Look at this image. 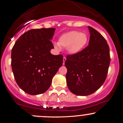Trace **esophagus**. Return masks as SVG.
<instances>
[{"label": "esophagus", "instance_id": "1", "mask_svg": "<svg viewBox=\"0 0 123 123\" xmlns=\"http://www.w3.org/2000/svg\"><path fill=\"white\" fill-rule=\"evenodd\" d=\"M66 60V57H64L63 58V65H64V64H65V62Z\"/></svg>", "mask_w": 123, "mask_h": 123}]
</instances>
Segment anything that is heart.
I'll return each mask as SVG.
<instances>
[{"label": "heart", "mask_w": 123, "mask_h": 123, "mask_svg": "<svg viewBox=\"0 0 123 123\" xmlns=\"http://www.w3.org/2000/svg\"><path fill=\"white\" fill-rule=\"evenodd\" d=\"M88 42V36L85 33L79 31H72L62 35L58 39V44H55L57 49L62 47L67 48L71 54L79 53L85 47Z\"/></svg>", "instance_id": "1"}]
</instances>
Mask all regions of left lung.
<instances>
[{
  "mask_svg": "<svg viewBox=\"0 0 123 123\" xmlns=\"http://www.w3.org/2000/svg\"><path fill=\"white\" fill-rule=\"evenodd\" d=\"M88 46L79 53L66 56L65 65L68 88L76 95H90L105 82L111 62L106 40L95 29L88 26Z\"/></svg>",
  "mask_w": 123,
  "mask_h": 123,
  "instance_id": "obj_1",
  "label": "left lung"
}]
</instances>
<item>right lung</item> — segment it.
I'll use <instances>...</instances> for the list:
<instances>
[{"instance_id":"1","label":"right lung","mask_w":123,"mask_h":123,"mask_svg":"<svg viewBox=\"0 0 123 123\" xmlns=\"http://www.w3.org/2000/svg\"><path fill=\"white\" fill-rule=\"evenodd\" d=\"M55 28L31 29L16 41L12 50V68L15 81L25 92H45L62 65L63 56L51 54V40Z\"/></svg>"}]
</instances>
